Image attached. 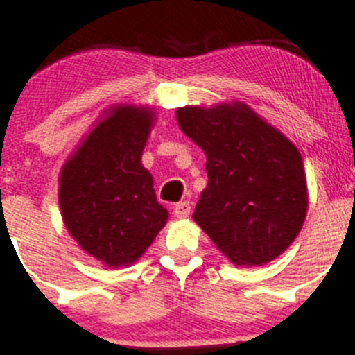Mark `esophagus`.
<instances>
[{
	"label": "esophagus",
	"mask_w": 355,
	"mask_h": 355,
	"mask_svg": "<svg viewBox=\"0 0 355 355\" xmlns=\"http://www.w3.org/2000/svg\"><path fill=\"white\" fill-rule=\"evenodd\" d=\"M173 215L177 216V218H187V216L191 215V202L189 201L177 202V205L173 206Z\"/></svg>",
	"instance_id": "obj_1"
}]
</instances>
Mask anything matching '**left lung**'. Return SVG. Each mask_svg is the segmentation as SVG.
I'll return each mask as SVG.
<instances>
[{"label":"left lung","mask_w":355,"mask_h":355,"mask_svg":"<svg viewBox=\"0 0 355 355\" xmlns=\"http://www.w3.org/2000/svg\"><path fill=\"white\" fill-rule=\"evenodd\" d=\"M182 132L206 154L208 185L192 218L236 265H261L295 241L307 215L297 147L246 104L180 107Z\"/></svg>","instance_id":"obj_1"}]
</instances>
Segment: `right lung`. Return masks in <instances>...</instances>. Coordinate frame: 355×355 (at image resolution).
Listing matches in <instances>:
<instances>
[{
	"label": "right lung",
	"mask_w": 355,
	"mask_h": 355,
	"mask_svg": "<svg viewBox=\"0 0 355 355\" xmlns=\"http://www.w3.org/2000/svg\"><path fill=\"white\" fill-rule=\"evenodd\" d=\"M153 119L147 107L116 105L62 168L58 202L65 227L107 267L139 260L168 220L140 161Z\"/></svg>",
	"instance_id": "obj_1"
}]
</instances>
